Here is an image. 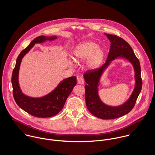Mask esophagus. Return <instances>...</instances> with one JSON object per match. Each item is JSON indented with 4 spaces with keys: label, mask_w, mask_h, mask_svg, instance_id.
I'll list each match as a JSON object with an SVG mask.
<instances>
[{
    "label": "esophagus",
    "mask_w": 155,
    "mask_h": 155,
    "mask_svg": "<svg viewBox=\"0 0 155 155\" xmlns=\"http://www.w3.org/2000/svg\"><path fill=\"white\" fill-rule=\"evenodd\" d=\"M78 83L79 84H81V85H83L84 84V80L82 78H79L78 80Z\"/></svg>",
    "instance_id": "34e87169"
}]
</instances>
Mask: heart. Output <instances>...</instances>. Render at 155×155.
I'll return each instance as SVG.
<instances>
[{"mask_svg":"<svg viewBox=\"0 0 155 155\" xmlns=\"http://www.w3.org/2000/svg\"><path fill=\"white\" fill-rule=\"evenodd\" d=\"M76 61H80L88 59V65L91 68H96L100 66L104 57L103 49L99 48L95 42L87 41L78 45L74 51Z\"/></svg>","mask_w":155,"mask_h":155,"instance_id":"1","label":"heart"}]
</instances>
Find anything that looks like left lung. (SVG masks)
Here are the masks:
<instances>
[{
  "label": "left lung",
  "mask_w": 155,
  "mask_h": 155,
  "mask_svg": "<svg viewBox=\"0 0 155 155\" xmlns=\"http://www.w3.org/2000/svg\"><path fill=\"white\" fill-rule=\"evenodd\" d=\"M110 41V48L104 64L98 68L88 70L84 76L87 85L85 101L88 110L95 116L102 119H113L123 116L132 110L142 88L141 67L132 48L124 39L115 35L105 34ZM124 57L133 64L136 71V87L130 99L124 105L119 107H110L103 104L97 95V87L100 76L110 61L117 57Z\"/></svg>",
  "instance_id": "left-lung-1"
}]
</instances>
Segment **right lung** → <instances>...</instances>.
Listing matches in <instances>:
<instances>
[{
    "instance_id": "1",
    "label": "right lung",
    "mask_w": 155,
    "mask_h": 155,
    "mask_svg": "<svg viewBox=\"0 0 155 155\" xmlns=\"http://www.w3.org/2000/svg\"><path fill=\"white\" fill-rule=\"evenodd\" d=\"M57 37L40 36L33 40L29 45L20 52L17 57L12 74L13 96L17 105L23 110L38 117H49L56 115L63 108L67 98L76 84V77L71 76L63 80L56 88L41 98L28 97L23 94L18 84V73L23 57L36 43L46 40H54Z\"/></svg>"
}]
</instances>
